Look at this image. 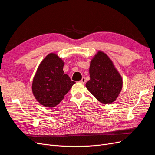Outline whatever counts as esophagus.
Returning a JSON list of instances; mask_svg holds the SVG:
<instances>
[{"label":"esophagus","instance_id":"obj_1","mask_svg":"<svg viewBox=\"0 0 155 155\" xmlns=\"http://www.w3.org/2000/svg\"><path fill=\"white\" fill-rule=\"evenodd\" d=\"M85 81H86L85 78V77H83V78H81V81H79V83H81L84 84V83H85Z\"/></svg>","mask_w":155,"mask_h":155}]
</instances>
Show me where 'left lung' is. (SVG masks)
Wrapping results in <instances>:
<instances>
[{"label":"left lung","mask_w":155,"mask_h":155,"mask_svg":"<svg viewBox=\"0 0 155 155\" xmlns=\"http://www.w3.org/2000/svg\"><path fill=\"white\" fill-rule=\"evenodd\" d=\"M90 80L86 87L104 104L116 101L123 87V80L113 62L104 51L99 50L91 61Z\"/></svg>","instance_id":"obj_1"}]
</instances>
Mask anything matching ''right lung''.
<instances>
[{
    "instance_id": "obj_1",
    "label": "right lung",
    "mask_w": 155,
    "mask_h": 155,
    "mask_svg": "<svg viewBox=\"0 0 155 155\" xmlns=\"http://www.w3.org/2000/svg\"><path fill=\"white\" fill-rule=\"evenodd\" d=\"M64 63L55 53L48 54L39 64L33 79L31 90L37 101L46 107H54L61 101L75 84L64 74Z\"/></svg>"
}]
</instances>
